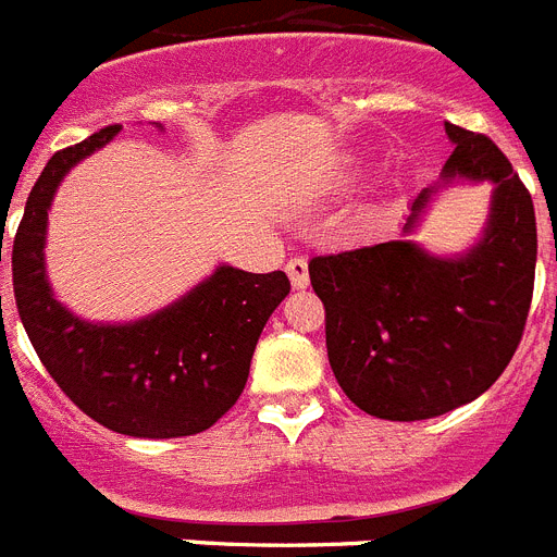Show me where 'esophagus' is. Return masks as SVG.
<instances>
[{
  "mask_svg": "<svg viewBox=\"0 0 557 557\" xmlns=\"http://www.w3.org/2000/svg\"><path fill=\"white\" fill-rule=\"evenodd\" d=\"M287 275H289V282H293V287H296V289L307 287V284H310V268H307V259H301V256L289 259L287 261Z\"/></svg>",
  "mask_w": 557,
  "mask_h": 557,
  "instance_id": "34e87169",
  "label": "esophagus"
}]
</instances>
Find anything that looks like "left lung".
Returning <instances> with one entry per match:
<instances>
[{"label":"left lung","mask_w":557,"mask_h":557,"mask_svg":"<svg viewBox=\"0 0 557 557\" xmlns=\"http://www.w3.org/2000/svg\"><path fill=\"white\" fill-rule=\"evenodd\" d=\"M445 132L454 151L442 183L496 185L476 247L440 259L397 239L310 261L332 372L380 420H431L476 400L512 360L530 312L539 256L530 191L491 137L454 123ZM436 188L411 202L403 233L414 231Z\"/></svg>","instance_id":"1"}]
</instances>
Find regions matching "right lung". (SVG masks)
I'll use <instances>...</instances> for the list:
<instances>
[{"mask_svg":"<svg viewBox=\"0 0 557 557\" xmlns=\"http://www.w3.org/2000/svg\"><path fill=\"white\" fill-rule=\"evenodd\" d=\"M117 129L107 126L55 151L33 185L11 253L16 310L50 377L84 414L126 436H191L239 400L261 330L289 293V278L282 270L222 264L188 296L132 324H89L64 310L47 284V211L66 171Z\"/></svg>","mask_w":557,"mask_h":557,"instance_id":"1","label":"right lung"}]
</instances>
